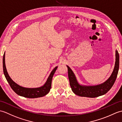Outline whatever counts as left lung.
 Returning <instances> with one entry per match:
<instances>
[{"mask_svg": "<svg viewBox=\"0 0 122 122\" xmlns=\"http://www.w3.org/2000/svg\"><path fill=\"white\" fill-rule=\"evenodd\" d=\"M116 59L114 70L110 77L106 81L101 85L95 86H83L78 83L75 76L71 69L68 66V74L71 90L75 94L80 97L89 98H96L107 93L109 91L115 81L118 74L119 69V54L116 51Z\"/></svg>", "mask_w": 122, "mask_h": 122, "instance_id": "left-lung-1", "label": "left lung"}]
</instances>
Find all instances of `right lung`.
Instances as JSON below:
<instances>
[{
    "label": "right lung",
    "instance_id": "right-lung-1",
    "mask_svg": "<svg viewBox=\"0 0 122 122\" xmlns=\"http://www.w3.org/2000/svg\"><path fill=\"white\" fill-rule=\"evenodd\" d=\"M57 68V67H56L51 72L50 75L48 77L46 82L44 85L37 88H23L19 86L15 83L11 79L8 75L6 65H5V54L4 53L3 56V70L5 76L6 77L8 82L9 83L11 88L18 95L22 96L25 98H36L39 97H42L47 94L50 91L52 86V80L54 73Z\"/></svg>",
    "mask_w": 122,
    "mask_h": 122
}]
</instances>
